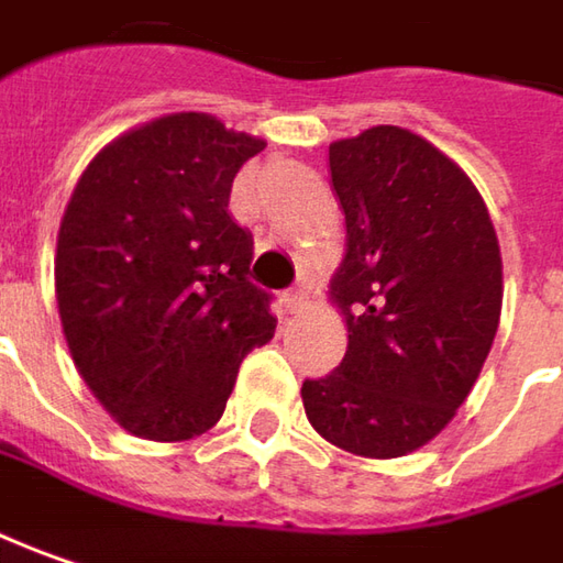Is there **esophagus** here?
I'll return each instance as SVG.
<instances>
[{"label": "esophagus", "mask_w": 563, "mask_h": 563, "mask_svg": "<svg viewBox=\"0 0 563 563\" xmlns=\"http://www.w3.org/2000/svg\"><path fill=\"white\" fill-rule=\"evenodd\" d=\"M308 302V292L306 289H289V292H283V308H286V314H296L299 308Z\"/></svg>", "instance_id": "1"}]
</instances>
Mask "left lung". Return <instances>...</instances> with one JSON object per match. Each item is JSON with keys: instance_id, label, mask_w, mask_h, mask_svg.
Wrapping results in <instances>:
<instances>
[{"instance_id": "8db88e82", "label": "left lung", "mask_w": 563, "mask_h": 563, "mask_svg": "<svg viewBox=\"0 0 563 563\" xmlns=\"http://www.w3.org/2000/svg\"><path fill=\"white\" fill-rule=\"evenodd\" d=\"M346 255L330 302L343 362L302 384L308 422L372 460L428 444L470 397L501 321V249L470 176L426 137L375 125L330 144Z\"/></svg>"}]
</instances>
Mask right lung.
Segmentation results:
<instances>
[{"instance_id": "obj_1", "label": "right lung", "mask_w": 563, "mask_h": 563, "mask_svg": "<svg viewBox=\"0 0 563 563\" xmlns=\"http://www.w3.org/2000/svg\"><path fill=\"white\" fill-rule=\"evenodd\" d=\"M264 141L208 112L132 129L87 163L56 242V302L75 368L125 431L188 441L220 422L242 358L277 318L230 217Z\"/></svg>"}]
</instances>
